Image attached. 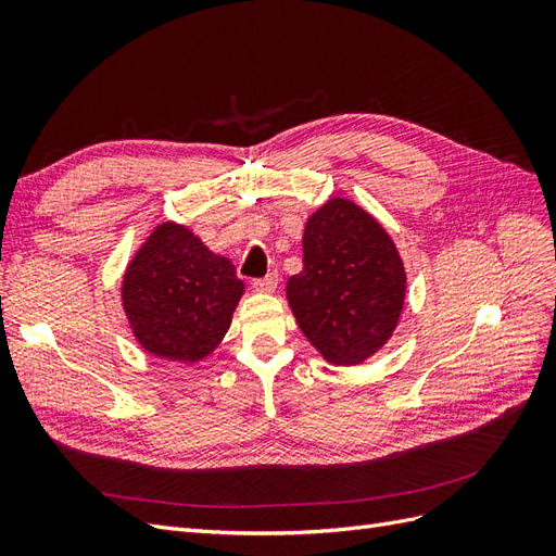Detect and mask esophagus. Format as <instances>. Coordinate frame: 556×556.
<instances>
[{
	"mask_svg": "<svg viewBox=\"0 0 556 556\" xmlns=\"http://www.w3.org/2000/svg\"><path fill=\"white\" fill-rule=\"evenodd\" d=\"M252 288H255V290L262 292V294L276 292V288H278V274H268V276H264V278H257L255 282H252Z\"/></svg>",
	"mask_w": 556,
	"mask_h": 556,
	"instance_id": "34e87169",
	"label": "esophagus"
}]
</instances>
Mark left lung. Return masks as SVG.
<instances>
[{"label":"left lung","mask_w":556,"mask_h":556,"mask_svg":"<svg viewBox=\"0 0 556 556\" xmlns=\"http://www.w3.org/2000/svg\"><path fill=\"white\" fill-rule=\"evenodd\" d=\"M304 268L285 285L301 333L333 366H359L394 336L408 274L374 213L331 197L304 227Z\"/></svg>","instance_id":"obj_1"}]
</instances>
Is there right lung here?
Wrapping results in <instances>:
<instances>
[{
	"instance_id": "add662e5",
	"label": "right lung",
	"mask_w": 556,
	"mask_h": 556,
	"mask_svg": "<svg viewBox=\"0 0 556 556\" xmlns=\"http://www.w3.org/2000/svg\"><path fill=\"white\" fill-rule=\"evenodd\" d=\"M245 294L233 264L174 220L129 257L121 301L137 343L157 359L199 364L223 343Z\"/></svg>"
}]
</instances>
